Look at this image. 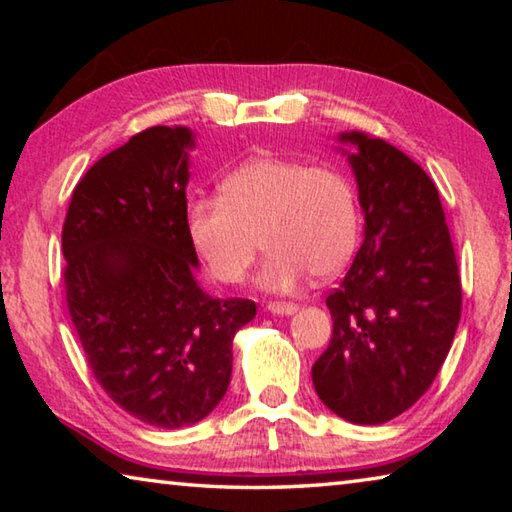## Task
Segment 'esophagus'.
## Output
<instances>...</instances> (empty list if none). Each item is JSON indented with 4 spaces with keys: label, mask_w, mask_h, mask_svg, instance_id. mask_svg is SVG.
<instances>
[{
    "label": "esophagus",
    "mask_w": 512,
    "mask_h": 512,
    "mask_svg": "<svg viewBox=\"0 0 512 512\" xmlns=\"http://www.w3.org/2000/svg\"><path fill=\"white\" fill-rule=\"evenodd\" d=\"M266 309L271 311V314H277V316H289L298 309V305H296V302H268Z\"/></svg>",
    "instance_id": "34e87169"
}]
</instances>
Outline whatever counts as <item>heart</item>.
Here are the masks:
<instances>
[{
  "instance_id": "1",
  "label": "heart",
  "mask_w": 512,
  "mask_h": 512,
  "mask_svg": "<svg viewBox=\"0 0 512 512\" xmlns=\"http://www.w3.org/2000/svg\"><path fill=\"white\" fill-rule=\"evenodd\" d=\"M187 237L210 273L239 284L253 266L259 239L268 257L259 273L266 291H291L307 273H341L359 239V203L343 171L257 155L221 183V198H194Z\"/></svg>"
}]
</instances>
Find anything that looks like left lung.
Returning a JSON list of instances; mask_svg holds the SVG:
<instances>
[{"instance_id":"left-lung-1","label":"left lung","mask_w":512,"mask_h":512,"mask_svg":"<svg viewBox=\"0 0 512 512\" xmlns=\"http://www.w3.org/2000/svg\"><path fill=\"white\" fill-rule=\"evenodd\" d=\"M363 210V244L327 296L334 329L311 379L329 411L384 424L429 391L461 320V275L438 189L379 137L339 135Z\"/></svg>"}]
</instances>
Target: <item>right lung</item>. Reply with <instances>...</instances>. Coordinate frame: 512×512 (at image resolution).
<instances>
[{
	"instance_id": "obj_1",
	"label": "right lung",
	"mask_w": 512,
	"mask_h": 512,
	"mask_svg": "<svg viewBox=\"0 0 512 512\" xmlns=\"http://www.w3.org/2000/svg\"><path fill=\"white\" fill-rule=\"evenodd\" d=\"M185 126H153L103 155L76 185L63 225L65 296L103 391L151 427L201 422L223 400L232 339L255 318L244 298L198 287L187 237Z\"/></svg>"
}]
</instances>
